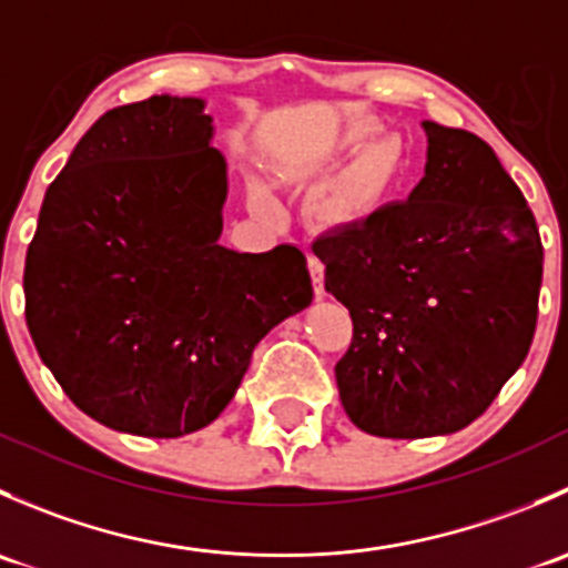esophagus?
<instances>
[{"label":"esophagus","mask_w":568,"mask_h":568,"mask_svg":"<svg viewBox=\"0 0 568 568\" xmlns=\"http://www.w3.org/2000/svg\"><path fill=\"white\" fill-rule=\"evenodd\" d=\"M307 268H311L313 291H316V296H324V263H321V257L313 255V252L307 255Z\"/></svg>","instance_id":"1"}]
</instances>
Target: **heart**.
Here are the masks:
<instances>
[{
  "label": "heart",
  "instance_id": "1",
  "mask_svg": "<svg viewBox=\"0 0 568 568\" xmlns=\"http://www.w3.org/2000/svg\"><path fill=\"white\" fill-rule=\"evenodd\" d=\"M348 197H352V183H337L335 189L329 192V203L332 209H343V205L348 203Z\"/></svg>",
  "mask_w": 568,
  "mask_h": 568
}]
</instances>
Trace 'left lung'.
Wrapping results in <instances>:
<instances>
[{
  "label": "left lung",
  "mask_w": 568,
  "mask_h": 568,
  "mask_svg": "<svg viewBox=\"0 0 568 568\" xmlns=\"http://www.w3.org/2000/svg\"><path fill=\"white\" fill-rule=\"evenodd\" d=\"M426 175L313 244L354 337L335 365L365 434H454L489 409L528 357L544 247L532 211L480 136L423 120Z\"/></svg>",
  "instance_id": "left-lung-1"
}]
</instances>
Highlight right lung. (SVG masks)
Wrapping results in <instances>:
<instances>
[{"label": "right lung", "instance_id": "add662e5", "mask_svg": "<svg viewBox=\"0 0 568 568\" xmlns=\"http://www.w3.org/2000/svg\"><path fill=\"white\" fill-rule=\"evenodd\" d=\"M203 99L109 109L45 189L27 326L68 398L123 434L173 439L231 404L268 329L305 311V252L220 244L227 162Z\"/></svg>", "mask_w": 568, "mask_h": 568}]
</instances>
